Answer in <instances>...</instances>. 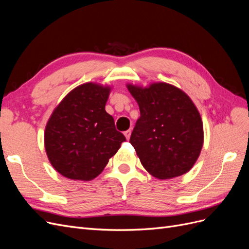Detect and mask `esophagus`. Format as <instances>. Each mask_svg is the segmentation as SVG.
Returning a JSON list of instances; mask_svg holds the SVG:
<instances>
[{
	"instance_id": "obj_1",
	"label": "esophagus",
	"mask_w": 249,
	"mask_h": 249,
	"mask_svg": "<svg viewBox=\"0 0 249 249\" xmlns=\"http://www.w3.org/2000/svg\"><path fill=\"white\" fill-rule=\"evenodd\" d=\"M131 130H127V131H125L124 134V136H125V138L129 140L130 139V137H131Z\"/></svg>"
}]
</instances>
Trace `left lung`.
<instances>
[{
  "label": "left lung",
  "instance_id": "1",
  "mask_svg": "<svg viewBox=\"0 0 249 249\" xmlns=\"http://www.w3.org/2000/svg\"><path fill=\"white\" fill-rule=\"evenodd\" d=\"M127 89L139 105L130 143L143 167L161 179L189 171L203 142L201 118L190 97L166 83Z\"/></svg>",
  "mask_w": 249,
  "mask_h": 249
}]
</instances>
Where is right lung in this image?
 Listing matches in <instances>:
<instances>
[{"label": "right lung", "mask_w": 249, "mask_h": 249, "mask_svg": "<svg viewBox=\"0 0 249 249\" xmlns=\"http://www.w3.org/2000/svg\"><path fill=\"white\" fill-rule=\"evenodd\" d=\"M109 87L83 84L67 94L49 119L44 145L60 175L90 180L97 177L125 141L105 110Z\"/></svg>", "instance_id": "right-lung-1"}]
</instances>
